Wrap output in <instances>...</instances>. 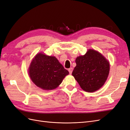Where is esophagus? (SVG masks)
Instances as JSON below:
<instances>
[{"instance_id":"34e87169","label":"esophagus","mask_w":130,"mask_h":130,"mask_svg":"<svg viewBox=\"0 0 130 130\" xmlns=\"http://www.w3.org/2000/svg\"><path fill=\"white\" fill-rule=\"evenodd\" d=\"M72 71H73V69H72V68H70V69H69V72L70 74H71V73H72Z\"/></svg>"}]
</instances>
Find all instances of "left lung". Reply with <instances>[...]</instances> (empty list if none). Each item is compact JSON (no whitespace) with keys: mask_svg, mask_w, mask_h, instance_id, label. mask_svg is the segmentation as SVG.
I'll use <instances>...</instances> for the list:
<instances>
[{"mask_svg":"<svg viewBox=\"0 0 130 130\" xmlns=\"http://www.w3.org/2000/svg\"><path fill=\"white\" fill-rule=\"evenodd\" d=\"M76 63L72 75L83 90L94 92L103 86L109 75L110 65L101 53L90 49L85 55L77 57Z\"/></svg>","mask_w":130,"mask_h":130,"instance_id":"left-lung-1","label":"left lung"}]
</instances>
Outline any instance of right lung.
<instances>
[{
	"instance_id": "1",
	"label": "right lung",
	"mask_w": 130,
	"mask_h": 130,
	"mask_svg": "<svg viewBox=\"0 0 130 130\" xmlns=\"http://www.w3.org/2000/svg\"><path fill=\"white\" fill-rule=\"evenodd\" d=\"M69 73L55 57L41 53L35 55L29 68V75L32 82L46 90L57 88Z\"/></svg>"
}]
</instances>
